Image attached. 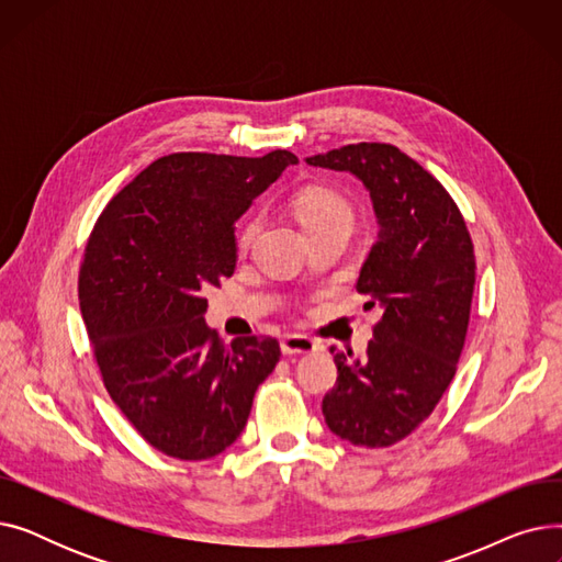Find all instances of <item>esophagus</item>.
I'll use <instances>...</instances> for the list:
<instances>
[{
    "label": "esophagus",
    "instance_id": "esophagus-1",
    "mask_svg": "<svg viewBox=\"0 0 562 562\" xmlns=\"http://www.w3.org/2000/svg\"><path fill=\"white\" fill-rule=\"evenodd\" d=\"M280 348L284 356H310L316 350V341L305 335H286L280 341Z\"/></svg>",
    "mask_w": 562,
    "mask_h": 562
}]
</instances>
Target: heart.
<instances>
[{
	"label": "heart",
	"mask_w": 562,
	"mask_h": 562,
	"mask_svg": "<svg viewBox=\"0 0 562 562\" xmlns=\"http://www.w3.org/2000/svg\"><path fill=\"white\" fill-rule=\"evenodd\" d=\"M293 210H296V216L301 221V225H312L318 221H326L339 214H350L346 200L328 189V187H307L303 189L296 198H293ZM255 232V223H246L244 229L239 232V246H248V241L252 239Z\"/></svg>",
	"instance_id": "obj_1"
}]
</instances>
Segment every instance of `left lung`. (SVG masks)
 <instances>
[{"label":"left lung","instance_id":"8db88e82","mask_svg":"<svg viewBox=\"0 0 562 562\" xmlns=\"http://www.w3.org/2000/svg\"><path fill=\"white\" fill-rule=\"evenodd\" d=\"M367 187L378 218L358 280L364 310L382 307L364 358L335 352L337 382L323 398L328 428L356 447H392L439 403L464 348L476 284L474 244L453 198L390 143L344 145L305 159Z\"/></svg>","mask_w":562,"mask_h":562}]
</instances>
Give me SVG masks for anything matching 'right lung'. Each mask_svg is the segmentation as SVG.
<instances>
[{"mask_svg":"<svg viewBox=\"0 0 562 562\" xmlns=\"http://www.w3.org/2000/svg\"><path fill=\"white\" fill-rule=\"evenodd\" d=\"M291 164L289 150L161 157L113 195L88 236L79 307L104 387L170 458L206 460L234 445L280 360L273 337L225 346L204 323V291L234 273V223Z\"/></svg>","mask_w":562,"mask_h":562,"instance_id":"1","label":"right lung"}]
</instances>
